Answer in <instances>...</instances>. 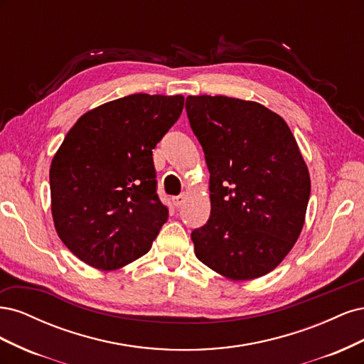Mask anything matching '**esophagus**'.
<instances>
[{
    "mask_svg": "<svg viewBox=\"0 0 364 364\" xmlns=\"http://www.w3.org/2000/svg\"><path fill=\"white\" fill-rule=\"evenodd\" d=\"M183 202H185V196H176L173 199V203L176 208H181L183 205Z\"/></svg>",
    "mask_w": 364,
    "mask_h": 364,
    "instance_id": "1",
    "label": "esophagus"
}]
</instances>
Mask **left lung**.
<instances>
[{"label":"left lung","mask_w":364,"mask_h":364,"mask_svg":"<svg viewBox=\"0 0 364 364\" xmlns=\"http://www.w3.org/2000/svg\"><path fill=\"white\" fill-rule=\"evenodd\" d=\"M186 115L209 170L211 215L191 240L232 281L277 269L301 235L311 181L287 123L257 102L188 95Z\"/></svg>","instance_id":"1"}]
</instances>
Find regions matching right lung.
<instances>
[{
    "instance_id": "obj_1",
    "label": "right lung",
    "mask_w": 364,
    "mask_h": 364,
    "mask_svg": "<svg viewBox=\"0 0 364 364\" xmlns=\"http://www.w3.org/2000/svg\"><path fill=\"white\" fill-rule=\"evenodd\" d=\"M183 95L132 94L83 114L50 167L59 238L98 270L146 255L168 218L156 194L153 149L179 119Z\"/></svg>"
}]
</instances>
